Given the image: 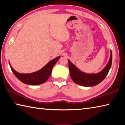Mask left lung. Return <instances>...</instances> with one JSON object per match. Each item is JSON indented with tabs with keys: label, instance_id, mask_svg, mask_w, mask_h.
Returning a JSON list of instances; mask_svg holds the SVG:
<instances>
[{
	"label": "left lung",
	"instance_id": "left-lung-1",
	"mask_svg": "<svg viewBox=\"0 0 125 125\" xmlns=\"http://www.w3.org/2000/svg\"><path fill=\"white\" fill-rule=\"evenodd\" d=\"M113 56H112V52L111 51L110 58L107 65L104 68L102 71L97 74H86L80 71L77 68L75 65H74L69 60L68 65L70 75L75 83L78 85L84 86H92L96 85L103 81L106 77L108 74L110 69Z\"/></svg>",
	"mask_w": 125,
	"mask_h": 125
}]
</instances>
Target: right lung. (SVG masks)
<instances>
[{
  "label": "right lung",
  "mask_w": 125,
  "mask_h": 125,
  "mask_svg": "<svg viewBox=\"0 0 125 125\" xmlns=\"http://www.w3.org/2000/svg\"><path fill=\"white\" fill-rule=\"evenodd\" d=\"M60 56H59L51 61L41 70L30 74H21L17 72L9 64L14 75L21 82L28 85H35L42 84L47 81L51 74L53 67L60 59Z\"/></svg>",
  "instance_id": "right-lung-1"
}]
</instances>
